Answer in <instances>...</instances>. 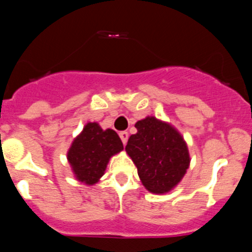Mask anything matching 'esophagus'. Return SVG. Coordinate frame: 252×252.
I'll list each match as a JSON object with an SVG mask.
<instances>
[{
    "label": "esophagus",
    "instance_id": "obj_1",
    "mask_svg": "<svg viewBox=\"0 0 252 252\" xmlns=\"http://www.w3.org/2000/svg\"><path fill=\"white\" fill-rule=\"evenodd\" d=\"M120 137H121L122 140V144L126 145V142H127L128 140V132H126V131H121V132H120Z\"/></svg>",
    "mask_w": 252,
    "mask_h": 252
}]
</instances>
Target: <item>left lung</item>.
<instances>
[{
    "mask_svg": "<svg viewBox=\"0 0 252 252\" xmlns=\"http://www.w3.org/2000/svg\"><path fill=\"white\" fill-rule=\"evenodd\" d=\"M126 151L149 192L162 194L179 183L189 166V154L182 135L155 117L137 121Z\"/></svg>",
    "mask_w": 252,
    "mask_h": 252,
    "instance_id": "left-lung-1",
    "label": "left lung"
}]
</instances>
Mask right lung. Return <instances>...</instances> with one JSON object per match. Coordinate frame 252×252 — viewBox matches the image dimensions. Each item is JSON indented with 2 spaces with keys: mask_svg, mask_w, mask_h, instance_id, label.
<instances>
[{
  "mask_svg": "<svg viewBox=\"0 0 252 252\" xmlns=\"http://www.w3.org/2000/svg\"><path fill=\"white\" fill-rule=\"evenodd\" d=\"M124 149L117 132L102 130L98 124L90 122L73 141L68 151V161L75 177L86 184H94L103 175L107 162Z\"/></svg>",
  "mask_w": 252,
  "mask_h": 252,
  "instance_id": "right-lung-1",
  "label": "right lung"
}]
</instances>
